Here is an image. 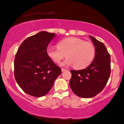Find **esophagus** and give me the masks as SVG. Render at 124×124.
I'll use <instances>...</instances> for the list:
<instances>
[{"label": "esophagus", "mask_w": 124, "mask_h": 124, "mask_svg": "<svg viewBox=\"0 0 124 124\" xmlns=\"http://www.w3.org/2000/svg\"><path fill=\"white\" fill-rule=\"evenodd\" d=\"M66 70H67V69H63V68H62V72H63V71H66Z\"/></svg>", "instance_id": "1"}]
</instances>
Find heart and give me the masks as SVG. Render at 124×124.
<instances>
[{
  "instance_id": "b5f03b06",
  "label": "heart",
  "mask_w": 124,
  "mask_h": 124,
  "mask_svg": "<svg viewBox=\"0 0 124 124\" xmlns=\"http://www.w3.org/2000/svg\"><path fill=\"white\" fill-rule=\"evenodd\" d=\"M48 55L56 63H59L67 56L62 65L74 66L82 69L89 66L95 55V48L92 43L75 37L66 38L60 41L58 46H49L46 50Z\"/></svg>"
}]
</instances>
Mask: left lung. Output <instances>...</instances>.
Instances as JSON below:
<instances>
[{
	"mask_svg": "<svg viewBox=\"0 0 124 124\" xmlns=\"http://www.w3.org/2000/svg\"><path fill=\"white\" fill-rule=\"evenodd\" d=\"M95 55L93 62L87 68L70 70V86L77 96L90 98L99 93L106 85L110 74V57L105 45L92 36Z\"/></svg>",
	"mask_w": 124,
	"mask_h": 124,
	"instance_id": "left-lung-1",
	"label": "left lung"
}]
</instances>
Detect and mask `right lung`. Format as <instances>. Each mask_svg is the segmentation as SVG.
<instances>
[{
	"mask_svg": "<svg viewBox=\"0 0 124 124\" xmlns=\"http://www.w3.org/2000/svg\"><path fill=\"white\" fill-rule=\"evenodd\" d=\"M54 33L41 31L28 37L18 48L14 60V76L23 92L42 97L49 92L62 70L48 55V45Z\"/></svg>",
	"mask_w": 124,
	"mask_h": 124,
	"instance_id": "add662e5",
	"label": "right lung"
}]
</instances>
